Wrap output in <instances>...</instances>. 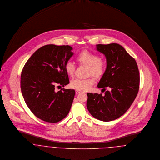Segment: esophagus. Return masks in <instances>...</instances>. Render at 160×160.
<instances>
[{"mask_svg": "<svg viewBox=\"0 0 160 160\" xmlns=\"http://www.w3.org/2000/svg\"><path fill=\"white\" fill-rule=\"evenodd\" d=\"M81 92V91L76 90V94H79V93H80Z\"/></svg>", "mask_w": 160, "mask_h": 160, "instance_id": "1", "label": "esophagus"}]
</instances>
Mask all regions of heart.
I'll use <instances>...</instances> for the list:
<instances>
[{"label": "heart", "mask_w": 160, "mask_h": 160, "mask_svg": "<svg viewBox=\"0 0 160 160\" xmlns=\"http://www.w3.org/2000/svg\"><path fill=\"white\" fill-rule=\"evenodd\" d=\"M76 60L79 64L87 66V76L92 75L98 78L103 75L106 63L97 54L84 50L77 56ZM65 70L69 75L72 76L75 71L74 64L70 61L67 62L65 64ZM94 82V79L91 77L82 79H76L70 82V87L77 90L87 91L90 89Z\"/></svg>", "instance_id": "1"}]
</instances>
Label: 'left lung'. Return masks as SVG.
Returning <instances> with one entry per match:
<instances>
[{"label": "left lung", "mask_w": 160, "mask_h": 160, "mask_svg": "<svg viewBox=\"0 0 160 160\" xmlns=\"http://www.w3.org/2000/svg\"><path fill=\"white\" fill-rule=\"evenodd\" d=\"M96 48L107 62L106 69L98 85L104 94L88 92L87 107L94 118L111 121L123 115L136 98L140 83L139 69L135 59L118 43L98 44Z\"/></svg>", "instance_id": "1"}]
</instances>
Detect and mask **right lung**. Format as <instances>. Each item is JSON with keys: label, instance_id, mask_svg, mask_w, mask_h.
I'll return each mask as SVG.
<instances>
[{"label": "right lung", "instance_id": "obj_1", "mask_svg": "<svg viewBox=\"0 0 160 160\" xmlns=\"http://www.w3.org/2000/svg\"><path fill=\"white\" fill-rule=\"evenodd\" d=\"M69 45H47L36 51L25 64L21 75V90L32 112L44 121L56 123L69 113L75 91L56 86L69 83L65 64L73 55Z\"/></svg>", "mask_w": 160, "mask_h": 160}]
</instances>
